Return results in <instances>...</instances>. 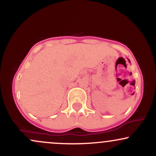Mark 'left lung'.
Returning <instances> with one entry per match:
<instances>
[{
    "mask_svg": "<svg viewBox=\"0 0 156 156\" xmlns=\"http://www.w3.org/2000/svg\"><path fill=\"white\" fill-rule=\"evenodd\" d=\"M129 62H130V60H129Z\"/></svg>",
    "mask_w": 156,
    "mask_h": 156,
    "instance_id": "8db88e82",
    "label": "left lung"
}]
</instances>
